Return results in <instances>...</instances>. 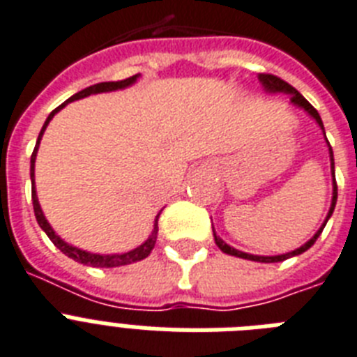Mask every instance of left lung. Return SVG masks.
Segmentation results:
<instances>
[{"instance_id":"1","label":"left lung","mask_w":357,"mask_h":357,"mask_svg":"<svg viewBox=\"0 0 357 357\" xmlns=\"http://www.w3.org/2000/svg\"><path fill=\"white\" fill-rule=\"evenodd\" d=\"M259 80H260V82H262L264 88L268 89V91H271V93H277V91H280V93H288L289 95V100H291V102H294L295 106H299V108L306 109V112H308L310 115H312V117H314L315 121H317V124H319L321 130H323V132H324L323 121H321V115H319V113H317V109H315L314 106H312V104H310L308 100H306V98H304L303 95H301L299 91H297V89L294 88V86H289V84L286 82V80H282V78L275 77V75H269V73H260L259 75ZM324 137H326V133H324ZM326 141H328V139H326ZM328 146H330V143H328ZM328 150H330V163H332V174H334V152H332V146H330ZM335 202H337V185H335V176H334V198H332V207H330L328 216H326V220H324V224L321 225L319 231H317V233L314 234V238H310L308 242H306V244L301 245V248L295 249V251H291V253L277 255V257H259V255H249V253H244V251H238V249L231 248V245L225 244L224 240L220 238V236H216V234H214V242H216V245H218V248L222 249L224 253L233 255V257H240V259L255 260V262H282V260L289 259V257H295V255L304 253L306 249H310V248H312V245L315 244V240L319 238V234L323 233L324 225H326L328 218H330V216H332V213H334Z\"/></svg>"}]
</instances>
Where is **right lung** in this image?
Masks as SVG:
<instances>
[{"label": "right lung", "mask_w": 357, "mask_h": 357, "mask_svg": "<svg viewBox=\"0 0 357 357\" xmlns=\"http://www.w3.org/2000/svg\"><path fill=\"white\" fill-rule=\"evenodd\" d=\"M137 80V75H133V77L130 78H124V80H117V82H100V84H95V86H89V88L82 89V91H78V93H75L73 97L69 98V100H66L63 104H60L56 109H53V112L49 113L47 121H45V124H43L42 132H40V135H38V141H36V146H34V152L33 155H31V181H33V207H34V216H36V222L38 225L45 231V234L49 236V240L53 242L54 245H56L60 251H62L63 255H68L69 259L77 260V262L84 264V266H93V268H117V266H126V264H132V262H139V260L146 259L150 255V251L153 249V245H155V240H158V218H159V213L158 216H155V224H153V231L152 234L149 236V240L144 242V244H141L139 248H135L133 251H128V253H123V255H95V253H88V251H82V249L78 248H73V245H69L68 242H63L58 234H54L53 227L49 225V222L45 220V216H43L42 208H40V204H38V198H36V188H34V159H36V152H38V144H40V139H42L43 132H45V128H47L49 121L54 117V113L58 112V109H62L63 106L68 102H71V100H78V98H84L88 97V95L91 93H102V91H113V89H123L126 88V86H130V84H133Z\"/></svg>", "instance_id": "add662e5"}]
</instances>
